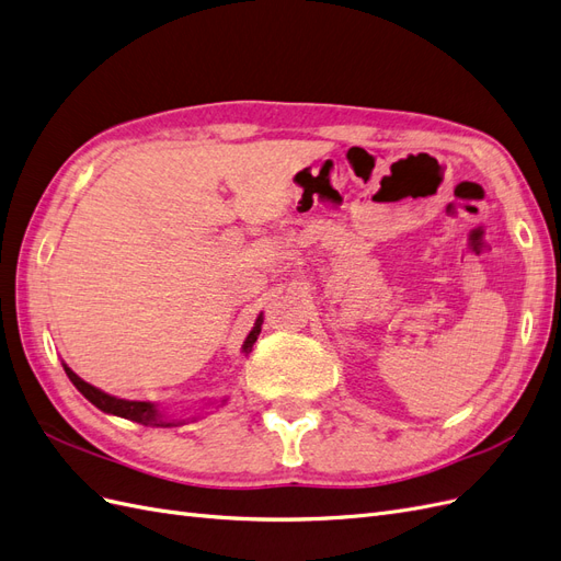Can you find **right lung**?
Wrapping results in <instances>:
<instances>
[{"label": "right lung", "mask_w": 561, "mask_h": 561, "mask_svg": "<svg viewBox=\"0 0 561 561\" xmlns=\"http://www.w3.org/2000/svg\"><path fill=\"white\" fill-rule=\"evenodd\" d=\"M262 322H264V318H262V313H260L257 320H254V328L250 330V334L245 336V342H243V353H245V355L252 351V344L257 342V336H260V332H262ZM62 367H65V375L70 377V381L77 386L79 393H81L83 398H87L89 402H93V404L98 407V410H103V412H107V414L122 416V419H128V421H135V423H142V426H157V428L182 426V423L186 421V419H165V416L159 412V407H157L154 402H138V400L114 398V396L105 393V390H100V388H95V386L83 381L81 377H77L75 371H72L70 367H67V365H62ZM222 402H225V400H222Z\"/></svg>", "instance_id": "add662e5"}]
</instances>
